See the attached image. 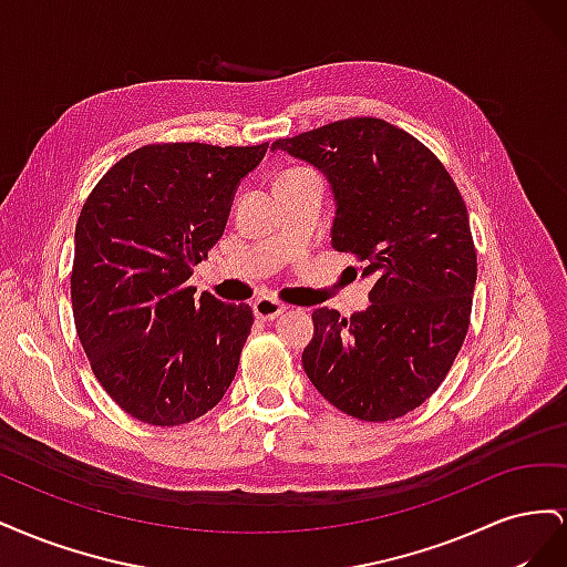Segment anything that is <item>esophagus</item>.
Returning a JSON list of instances; mask_svg holds the SVG:
<instances>
[{
	"label": "esophagus",
	"instance_id": "1",
	"mask_svg": "<svg viewBox=\"0 0 567 567\" xmlns=\"http://www.w3.org/2000/svg\"><path fill=\"white\" fill-rule=\"evenodd\" d=\"M284 310H286V307H284L281 302L274 300V298H257V300L252 302V312H255V317H257V319H262V321H271V319L281 317V315H284Z\"/></svg>",
	"mask_w": 567,
	"mask_h": 567
}]
</instances>
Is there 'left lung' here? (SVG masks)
<instances>
[{
    "label": "left lung",
    "instance_id": "obj_1",
    "mask_svg": "<svg viewBox=\"0 0 567 567\" xmlns=\"http://www.w3.org/2000/svg\"><path fill=\"white\" fill-rule=\"evenodd\" d=\"M271 146L329 177L331 246L373 277L364 312H312L307 379L348 416L400 419L447 379L468 333L477 255L466 203L435 153L381 117H346Z\"/></svg>",
    "mask_w": 567,
    "mask_h": 567
}]
</instances>
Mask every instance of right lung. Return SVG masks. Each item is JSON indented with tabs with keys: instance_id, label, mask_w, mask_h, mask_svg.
<instances>
[{
	"instance_id": "add662e5",
	"label": "right lung",
	"mask_w": 567,
	"mask_h": 567,
	"mask_svg": "<svg viewBox=\"0 0 567 567\" xmlns=\"http://www.w3.org/2000/svg\"><path fill=\"white\" fill-rule=\"evenodd\" d=\"M198 142L120 158L82 205L71 271L82 350L111 400L148 425L196 421L225 398L250 305L194 296V267L227 227L238 182L267 153Z\"/></svg>"
}]
</instances>
